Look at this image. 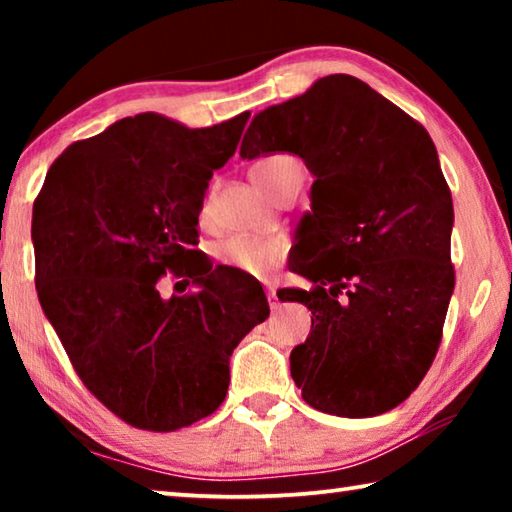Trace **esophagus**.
I'll use <instances>...</instances> for the list:
<instances>
[{"label": "esophagus", "mask_w": 512, "mask_h": 512, "mask_svg": "<svg viewBox=\"0 0 512 512\" xmlns=\"http://www.w3.org/2000/svg\"><path fill=\"white\" fill-rule=\"evenodd\" d=\"M266 298H268V307H271L273 311H275L277 307H280V300H277L273 287H266Z\"/></svg>", "instance_id": "34e87169"}]
</instances>
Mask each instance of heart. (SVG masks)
I'll use <instances>...</instances> for the list:
<instances>
[{"label": "heart", "instance_id": "b5f03b06", "mask_svg": "<svg viewBox=\"0 0 512 512\" xmlns=\"http://www.w3.org/2000/svg\"><path fill=\"white\" fill-rule=\"evenodd\" d=\"M293 171H302L300 162L287 153H273L266 158L257 160L250 169L253 183L262 189L264 194L275 196L280 189L289 183ZM210 212V198L203 203V216ZM214 255L221 264L237 268L250 277H266L271 275L277 266L287 257V246L280 239H257V237H230L221 241L214 248Z\"/></svg>", "mask_w": 512, "mask_h": 512}]
</instances>
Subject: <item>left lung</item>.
I'll return each mask as SVG.
<instances>
[{
	"label": "left lung",
	"instance_id": "obj_1",
	"mask_svg": "<svg viewBox=\"0 0 512 512\" xmlns=\"http://www.w3.org/2000/svg\"><path fill=\"white\" fill-rule=\"evenodd\" d=\"M287 151L314 173L289 289L311 332L291 352L309 406L372 418L409 397L436 357L454 291V205L429 133L348 74L255 115L241 158Z\"/></svg>",
	"mask_w": 512,
	"mask_h": 512
}]
</instances>
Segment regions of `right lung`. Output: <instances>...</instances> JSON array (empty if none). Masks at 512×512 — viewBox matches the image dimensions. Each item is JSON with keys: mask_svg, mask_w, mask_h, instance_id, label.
Segmentation results:
<instances>
[{"mask_svg": "<svg viewBox=\"0 0 512 512\" xmlns=\"http://www.w3.org/2000/svg\"><path fill=\"white\" fill-rule=\"evenodd\" d=\"M248 117L119 119L69 144L33 203L42 311L85 388L131 427L176 431L214 413L232 350L268 318L262 284L194 250L205 189ZM167 272L195 291L162 299Z\"/></svg>", "mask_w": 512, "mask_h": 512, "instance_id": "add662e5", "label": "right lung"}]
</instances>
